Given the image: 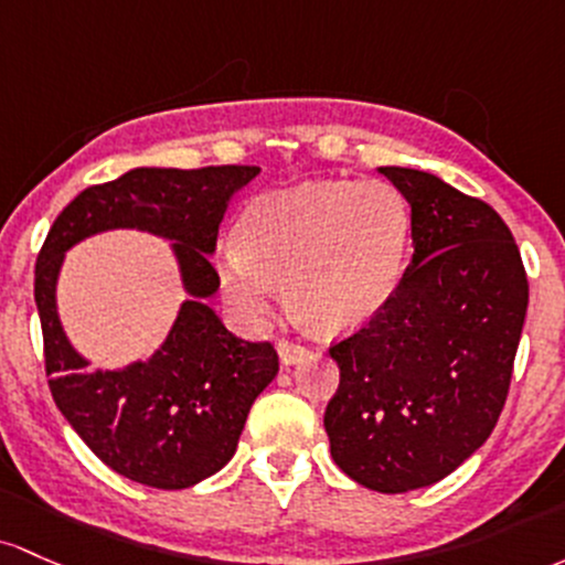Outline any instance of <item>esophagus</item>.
Segmentation results:
<instances>
[{"mask_svg": "<svg viewBox=\"0 0 565 565\" xmlns=\"http://www.w3.org/2000/svg\"><path fill=\"white\" fill-rule=\"evenodd\" d=\"M277 352H280V360L285 365H294L307 358V347L294 344V341H277Z\"/></svg>", "mask_w": 565, "mask_h": 565, "instance_id": "obj_1", "label": "esophagus"}]
</instances>
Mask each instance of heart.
I'll list each match as a JSON object with an SVG mask.
<instances>
[{"label":"heart","instance_id":"heart-1","mask_svg":"<svg viewBox=\"0 0 565 565\" xmlns=\"http://www.w3.org/2000/svg\"><path fill=\"white\" fill-rule=\"evenodd\" d=\"M239 232L243 239H230L218 258L237 317L262 320L288 280L296 312L322 331H350L401 282L411 205L390 181L303 183L253 202Z\"/></svg>","mask_w":565,"mask_h":565}]
</instances>
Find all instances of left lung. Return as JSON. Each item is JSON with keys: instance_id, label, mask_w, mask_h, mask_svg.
<instances>
[{"instance_id": "left-lung-1", "label": "left lung", "mask_w": 565, "mask_h": 565, "mask_svg": "<svg viewBox=\"0 0 565 565\" xmlns=\"http://www.w3.org/2000/svg\"><path fill=\"white\" fill-rule=\"evenodd\" d=\"M411 205L414 258L390 301L328 347L339 390L331 456L379 493L433 486L497 427L521 341L529 277L491 205L414 168H382Z\"/></svg>"}]
</instances>
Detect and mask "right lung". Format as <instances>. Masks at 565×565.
<instances>
[{
    "label": "right lung",
    "instance_id": "1",
    "mask_svg": "<svg viewBox=\"0 0 565 565\" xmlns=\"http://www.w3.org/2000/svg\"><path fill=\"white\" fill-rule=\"evenodd\" d=\"M256 175V164L136 168L79 192L36 256L34 301L53 401L87 448L136 483L179 491L218 472L234 456L253 401L277 376L275 347L237 339L202 301L218 288L211 253L226 202ZM117 225L175 238L193 299L149 364L87 372L57 322L54 280L74 242Z\"/></svg>",
    "mask_w": 565,
    "mask_h": 565
}]
</instances>
